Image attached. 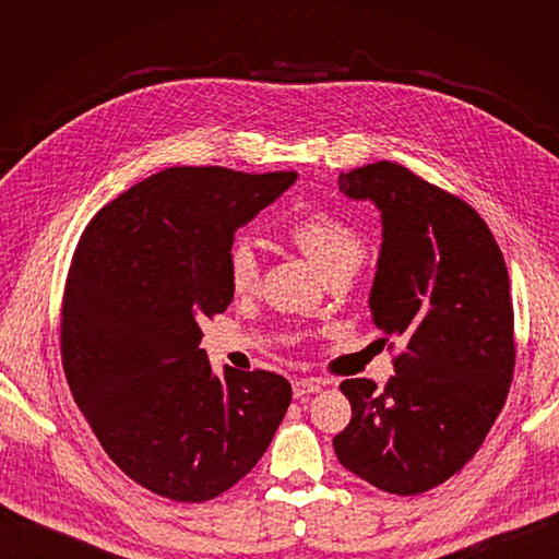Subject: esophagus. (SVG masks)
<instances>
[{
  "instance_id": "34e87169",
  "label": "esophagus",
  "mask_w": 559,
  "mask_h": 559,
  "mask_svg": "<svg viewBox=\"0 0 559 559\" xmlns=\"http://www.w3.org/2000/svg\"><path fill=\"white\" fill-rule=\"evenodd\" d=\"M292 386H294V396L300 399V396H308V394H317L321 389V382L314 380V378H296L292 382Z\"/></svg>"
}]
</instances>
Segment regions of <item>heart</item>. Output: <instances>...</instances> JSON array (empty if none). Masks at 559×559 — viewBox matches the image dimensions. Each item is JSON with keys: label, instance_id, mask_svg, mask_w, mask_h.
Returning <instances> with one entry per match:
<instances>
[{"label": "heart", "instance_id": "1", "mask_svg": "<svg viewBox=\"0 0 559 559\" xmlns=\"http://www.w3.org/2000/svg\"><path fill=\"white\" fill-rule=\"evenodd\" d=\"M289 238L306 253L324 277L341 265H359L364 242L354 230L331 214H310L289 228ZM228 282L235 294L257 292L261 280V259L251 242L238 240L228 249Z\"/></svg>", "mask_w": 559, "mask_h": 559}]
</instances>
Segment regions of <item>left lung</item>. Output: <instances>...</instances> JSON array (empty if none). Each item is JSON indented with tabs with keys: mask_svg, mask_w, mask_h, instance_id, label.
<instances>
[{
	"mask_svg": "<svg viewBox=\"0 0 559 559\" xmlns=\"http://www.w3.org/2000/svg\"><path fill=\"white\" fill-rule=\"evenodd\" d=\"M337 186L380 210L368 308L403 352L382 392L366 378L341 384L352 419L333 448L354 476L411 497L445 483L476 454L509 396V270L476 210L396 163L357 167Z\"/></svg>",
	"mask_w": 559,
	"mask_h": 559,
	"instance_id": "obj_1",
	"label": "left lung"
}]
</instances>
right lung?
Returning <instances> with one entry per match:
<instances>
[{
    "label": "right lung",
    "mask_w": 559,
    "mask_h": 559,
    "mask_svg": "<svg viewBox=\"0 0 559 559\" xmlns=\"http://www.w3.org/2000/svg\"><path fill=\"white\" fill-rule=\"evenodd\" d=\"M296 173L170 167L111 200L83 230L62 302L67 382L97 441L165 499H214L267 450L292 384L267 370L216 376L200 324L233 300L235 230Z\"/></svg>",
    "instance_id": "add662e5"
}]
</instances>
